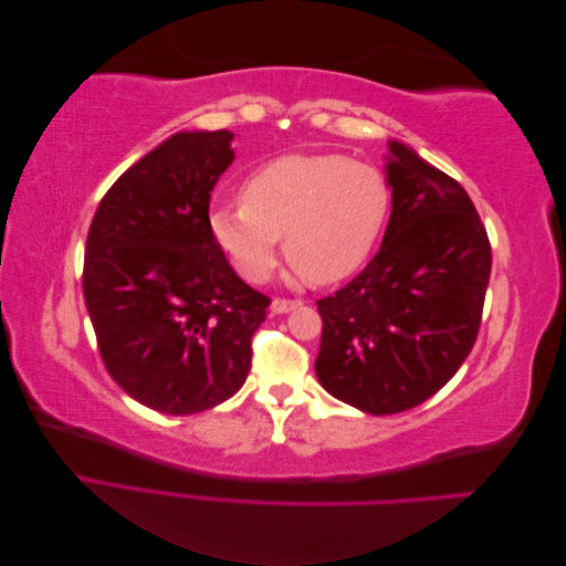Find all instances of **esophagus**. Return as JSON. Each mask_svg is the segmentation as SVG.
<instances>
[{
	"label": "esophagus",
	"instance_id": "1",
	"mask_svg": "<svg viewBox=\"0 0 566 566\" xmlns=\"http://www.w3.org/2000/svg\"><path fill=\"white\" fill-rule=\"evenodd\" d=\"M302 302L300 300H285V297H276L271 302V312L273 314H287V312H293V310H297Z\"/></svg>",
	"mask_w": 566,
	"mask_h": 566
}]
</instances>
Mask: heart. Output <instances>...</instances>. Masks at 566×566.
I'll return each mask as SVG.
<instances>
[{
    "mask_svg": "<svg viewBox=\"0 0 566 566\" xmlns=\"http://www.w3.org/2000/svg\"><path fill=\"white\" fill-rule=\"evenodd\" d=\"M391 186L375 165L337 153L283 156L241 186V202L210 210V231L233 269L262 283L281 235L300 279L335 283L366 262L387 224Z\"/></svg>",
    "mask_w": 566,
    "mask_h": 566,
    "instance_id": "1",
    "label": "heart"
}]
</instances>
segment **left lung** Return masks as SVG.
<instances>
[{
	"label": "left lung",
	"instance_id": "left-lung-1",
	"mask_svg": "<svg viewBox=\"0 0 566 566\" xmlns=\"http://www.w3.org/2000/svg\"><path fill=\"white\" fill-rule=\"evenodd\" d=\"M389 150L382 248L316 302L318 380L370 416L401 413L453 378L476 339L491 276L489 235L465 188L403 144Z\"/></svg>",
	"mask_w": 566,
	"mask_h": 566
}]
</instances>
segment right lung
I'll return each instance as SVG.
<instances>
[{
	"label": "right lung",
	"mask_w": 566,
	"mask_h": 566,
	"mask_svg": "<svg viewBox=\"0 0 566 566\" xmlns=\"http://www.w3.org/2000/svg\"><path fill=\"white\" fill-rule=\"evenodd\" d=\"M231 139L227 129L169 136L108 188L87 235L82 287L101 358L132 399L169 416L243 387L271 304L210 231Z\"/></svg>",
	"instance_id": "1"
}]
</instances>
